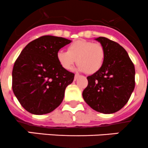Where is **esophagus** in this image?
Masks as SVG:
<instances>
[{"instance_id":"obj_1","label":"esophagus","mask_w":148,"mask_h":148,"mask_svg":"<svg viewBox=\"0 0 148 148\" xmlns=\"http://www.w3.org/2000/svg\"><path fill=\"white\" fill-rule=\"evenodd\" d=\"M79 76H80V75H78V74H75V77H74V80H77V77H79Z\"/></svg>"}]
</instances>
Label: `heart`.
<instances>
[{
    "instance_id": "1",
    "label": "heart",
    "mask_w": 148,
    "mask_h": 148,
    "mask_svg": "<svg viewBox=\"0 0 148 148\" xmlns=\"http://www.w3.org/2000/svg\"><path fill=\"white\" fill-rule=\"evenodd\" d=\"M105 55L106 52L101 44L78 39L68 47V52L58 51L57 59L65 70L72 69L77 60L80 71L93 74L101 69L104 62Z\"/></svg>"
}]
</instances>
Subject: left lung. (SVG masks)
Here are the masks:
<instances>
[{"label": "left lung", "instance_id": "1", "mask_svg": "<svg viewBox=\"0 0 148 148\" xmlns=\"http://www.w3.org/2000/svg\"><path fill=\"white\" fill-rule=\"evenodd\" d=\"M96 39L105 49L104 62L99 71L87 77L83 97L96 112L112 114L128 102L135 86V69L127 51L117 42L103 36Z\"/></svg>", "mask_w": 148, "mask_h": 148}]
</instances>
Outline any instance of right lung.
<instances>
[{"mask_svg":"<svg viewBox=\"0 0 148 148\" xmlns=\"http://www.w3.org/2000/svg\"><path fill=\"white\" fill-rule=\"evenodd\" d=\"M71 41L45 35L29 42L15 61L12 89L21 106L29 113H49L63 100L67 86L75 74L61 66L58 51Z\"/></svg>","mask_w":148,"mask_h":148,"instance_id":"obj_1","label":"right lung"}]
</instances>
